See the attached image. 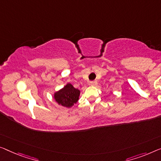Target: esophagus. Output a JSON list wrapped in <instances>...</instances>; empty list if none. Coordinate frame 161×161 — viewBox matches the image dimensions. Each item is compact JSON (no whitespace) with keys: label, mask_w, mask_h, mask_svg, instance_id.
<instances>
[{"label":"esophagus","mask_w":161,"mask_h":161,"mask_svg":"<svg viewBox=\"0 0 161 161\" xmlns=\"http://www.w3.org/2000/svg\"><path fill=\"white\" fill-rule=\"evenodd\" d=\"M97 81H96V80L91 81L90 82V85H92V86H95V85H97Z\"/></svg>","instance_id":"esophagus-1"}]
</instances>
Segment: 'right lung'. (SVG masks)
<instances>
[{
  "instance_id": "right-lung-1",
  "label": "right lung",
  "mask_w": 161,
  "mask_h": 161,
  "mask_svg": "<svg viewBox=\"0 0 161 161\" xmlns=\"http://www.w3.org/2000/svg\"><path fill=\"white\" fill-rule=\"evenodd\" d=\"M80 93L78 89L74 88L71 84H67L63 89L55 93L54 98L59 105L70 108L78 101Z\"/></svg>"
}]
</instances>
